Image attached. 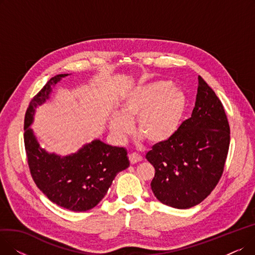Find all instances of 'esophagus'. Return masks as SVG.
<instances>
[{
  "mask_svg": "<svg viewBox=\"0 0 255 255\" xmlns=\"http://www.w3.org/2000/svg\"><path fill=\"white\" fill-rule=\"evenodd\" d=\"M141 160H142V158L136 153H132L129 155V161L131 164H135L137 162H140Z\"/></svg>",
  "mask_w": 255,
  "mask_h": 255,
  "instance_id": "esophagus-1",
  "label": "esophagus"
}]
</instances>
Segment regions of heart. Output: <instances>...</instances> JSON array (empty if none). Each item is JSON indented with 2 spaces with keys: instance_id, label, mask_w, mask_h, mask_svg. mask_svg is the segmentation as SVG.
Instances as JSON below:
<instances>
[{
  "instance_id": "1",
  "label": "heart",
  "mask_w": 255,
  "mask_h": 255,
  "mask_svg": "<svg viewBox=\"0 0 255 255\" xmlns=\"http://www.w3.org/2000/svg\"><path fill=\"white\" fill-rule=\"evenodd\" d=\"M187 109V96L168 82L141 84L129 89L120 105V114L113 115L110 128L119 139L132 130L152 144L163 143L177 134Z\"/></svg>"
}]
</instances>
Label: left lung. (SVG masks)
<instances>
[{"mask_svg": "<svg viewBox=\"0 0 255 255\" xmlns=\"http://www.w3.org/2000/svg\"><path fill=\"white\" fill-rule=\"evenodd\" d=\"M230 131L221 101L198 76L191 118L171 139L155 144L145 155L155 168L151 188L160 203L189 209L203 202L222 176Z\"/></svg>", "mask_w": 255, "mask_h": 255, "instance_id": "8db88e82", "label": "left lung"}]
</instances>
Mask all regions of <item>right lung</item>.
I'll return each mask as SVG.
<instances>
[{
  "label": "right lung",
  "instance_id": "obj_1",
  "mask_svg": "<svg viewBox=\"0 0 255 255\" xmlns=\"http://www.w3.org/2000/svg\"><path fill=\"white\" fill-rule=\"evenodd\" d=\"M69 74H58L32 99L24 117V146L32 178L49 200L74 212L96 207L107 193L114 179L130 162L124 148L100 139L86 143L67 156L48 153L40 146L33 129L35 110L49 99L52 87Z\"/></svg>",
  "mask_w": 255,
  "mask_h": 255
}]
</instances>
